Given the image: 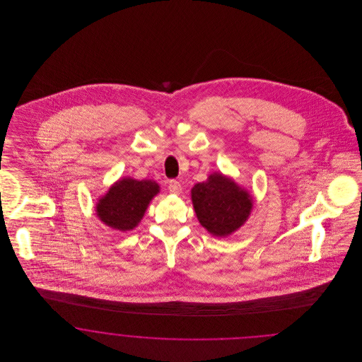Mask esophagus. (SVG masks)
I'll use <instances>...</instances> for the list:
<instances>
[{
	"label": "esophagus",
	"mask_w": 362,
	"mask_h": 362,
	"mask_svg": "<svg viewBox=\"0 0 362 362\" xmlns=\"http://www.w3.org/2000/svg\"><path fill=\"white\" fill-rule=\"evenodd\" d=\"M168 189H170V192H173V194H180L182 186H180V183H179L177 180H171V182L168 183Z\"/></svg>",
	"instance_id": "obj_1"
}]
</instances>
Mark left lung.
Segmentation results:
<instances>
[{
	"instance_id": "8db88e82",
	"label": "left lung",
	"mask_w": 362,
	"mask_h": 362,
	"mask_svg": "<svg viewBox=\"0 0 362 362\" xmlns=\"http://www.w3.org/2000/svg\"><path fill=\"white\" fill-rule=\"evenodd\" d=\"M198 221L213 236L225 238L248 220L252 197L223 173H211L191 189Z\"/></svg>"
}]
</instances>
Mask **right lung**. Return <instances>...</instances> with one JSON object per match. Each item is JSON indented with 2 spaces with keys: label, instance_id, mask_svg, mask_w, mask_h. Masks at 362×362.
I'll use <instances>...</instances> for the list:
<instances>
[{
  "label": "right lung",
  "instance_id": "right-lung-1",
  "mask_svg": "<svg viewBox=\"0 0 362 362\" xmlns=\"http://www.w3.org/2000/svg\"><path fill=\"white\" fill-rule=\"evenodd\" d=\"M160 187L153 180L123 177L115 182L96 204V214L112 229L132 230L142 220Z\"/></svg>",
  "mask_w": 362,
  "mask_h": 362
}]
</instances>
